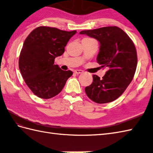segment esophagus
Instances as JSON below:
<instances>
[{
    "label": "esophagus",
    "mask_w": 153,
    "mask_h": 153,
    "mask_svg": "<svg viewBox=\"0 0 153 153\" xmlns=\"http://www.w3.org/2000/svg\"><path fill=\"white\" fill-rule=\"evenodd\" d=\"M83 70H74V73H76V74H82V73H83Z\"/></svg>",
    "instance_id": "34e87169"
}]
</instances>
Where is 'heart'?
<instances>
[{
	"label": "heart",
	"mask_w": 153,
	"mask_h": 153,
	"mask_svg": "<svg viewBox=\"0 0 153 153\" xmlns=\"http://www.w3.org/2000/svg\"><path fill=\"white\" fill-rule=\"evenodd\" d=\"M89 39H90V38H89Z\"/></svg>",
	"instance_id": "heart-1"
}]
</instances>
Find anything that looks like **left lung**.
Returning <instances> with one entry per match:
<instances>
[{
	"instance_id": "1",
	"label": "left lung",
	"mask_w": 153,
	"mask_h": 153,
	"mask_svg": "<svg viewBox=\"0 0 153 153\" xmlns=\"http://www.w3.org/2000/svg\"><path fill=\"white\" fill-rule=\"evenodd\" d=\"M95 38L100 43L97 61L106 68L102 79L93 76V83L85 87L87 97L99 104L110 102L125 91L134 78L137 64V51L132 40L122 29L104 27L79 33Z\"/></svg>"
}]
</instances>
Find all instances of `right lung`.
Wrapping results in <instances>:
<instances>
[{
	"instance_id": "obj_1",
	"label": "right lung",
	"mask_w": 153,
	"mask_h": 153,
	"mask_svg": "<svg viewBox=\"0 0 153 153\" xmlns=\"http://www.w3.org/2000/svg\"><path fill=\"white\" fill-rule=\"evenodd\" d=\"M76 32L40 26L25 39L19 54V68L26 85L38 97L48 99L57 95L72 76V71L61 70L54 63Z\"/></svg>"
}]
</instances>
